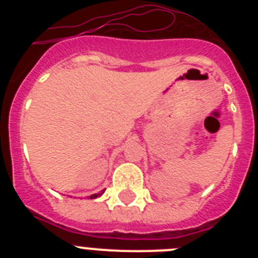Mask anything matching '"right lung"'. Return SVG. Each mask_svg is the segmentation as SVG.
Returning <instances> with one entry per match:
<instances>
[{"label": "right lung", "mask_w": 258, "mask_h": 258, "mask_svg": "<svg viewBox=\"0 0 258 258\" xmlns=\"http://www.w3.org/2000/svg\"><path fill=\"white\" fill-rule=\"evenodd\" d=\"M102 192H103V191H102ZM102 192H99V194H94V195H92V197H90V199H95V198L101 197Z\"/></svg>", "instance_id": "1"}]
</instances>
